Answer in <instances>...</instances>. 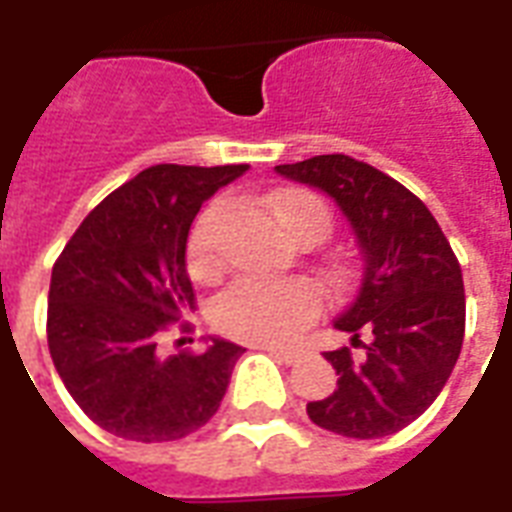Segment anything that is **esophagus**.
<instances>
[{
    "instance_id": "esophagus-1",
    "label": "esophagus",
    "mask_w": 512,
    "mask_h": 512,
    "mask_svg": "<svg viewBox=\"0 0 512 512\" xmlns=\"http://www.w3.org/2000/svg\"><path fill=\"white\" fill-rule=\"evenodd\" d=\"M263 350H266L271 358H276L279 363H285V366H293V363L301 358V352L298 350H282V347H271V344H266Z\"/></svg>"
}]
</instances>
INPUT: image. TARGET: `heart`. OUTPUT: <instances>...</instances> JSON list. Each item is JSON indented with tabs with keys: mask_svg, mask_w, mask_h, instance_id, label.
<instances>
[{
	"mask_svg": "<svg viewBox=\"0 0 512 512\" xmlns=\"http://www.w3.org/2000/svg\"><path fill=\"white\" fill-rule=\"evenodd\" d=\"M276 217L287 233L298 238L306 230L328 236L331 214L320 200L304 192H290L274 203ZM189 268L195 276L214 271V246H211V217H203L189 236ZM320 309V298L304 282H236L211 304V323L219 331L255 344H285L301 331Z\"/></svg>",
	"mask_w": 512,
	"mask_h": 512,
	"instance_id": "obj_1",
	"label": "heart"
}]
</instances>
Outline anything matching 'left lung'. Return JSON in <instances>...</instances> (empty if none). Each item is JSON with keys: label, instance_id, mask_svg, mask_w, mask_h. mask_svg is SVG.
I'll use <instances>...</instances> for the list:
<instances>
[{"label": "left lung", "instance_id": "1", "mask_svg": "<svg viewBox=\"0 0 512 512\" xmlns=\"http://www.w3.org/2000/svg\"><path fill=\"white\" fill-rule=\"evenodd\" d=\"M285 179L320 189L350 222L361 285L333 328L347 347L325 352L339 380L306 412L320 429L352 439L396 434L429 410L464 342V279L448 238L410 189L344 154L276 165ZM370 336L360 342V333Z\"/></svg>", "mask_w": 512, "mask_h": 512}]
</instances>
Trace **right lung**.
Wrapping results in <instances>:
<instances>
[{"instance_id": "add662e5", "label": "right lung", "mask_w": 512, "mask_h": 512, "mask_svg": "<svg viewBox=\"0 0 512 512\" xmlns=\"http://www.w3.org/2000/svg\"><path fill=\"white\" fill-rule=\"evenodd\" d=\"M249 165H154L111 192L64 246L48 293L54 366L100 429L173 442L214 418L241 344L162 358L165 325L195 309L187 238L200 206Z\"/></svg>"}]
</instances>
